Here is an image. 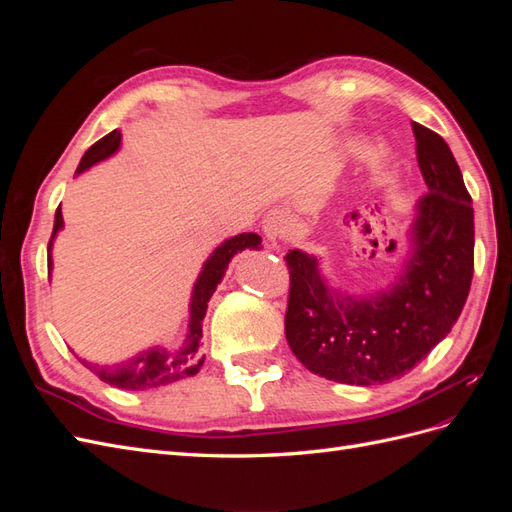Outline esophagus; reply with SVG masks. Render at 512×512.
Returning <instances> with one entry per match:
<instances>
[{
    "instance_id": "34e87169",
    "label": "esophagus",
    "mask_w": 512,
    "mask_h": 512,
    "mask_svg": "<svg viewBox=\"0 0 512 512\" xmlns=\"http://www.w3.org/2000/svg\"><path fill=\"white\" fill-rule=\"evenodd\" d=\"M286 230H288V220H286L284 211H280V209L269 211L265 215V220H262V232H265L267 241H271V243L280 241L286 235Z\"/></svg>"
}]
</instances>
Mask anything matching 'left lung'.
<instances>
[{
  "instance_id": "1",
  "label": "left lung",
  "mask_w": 512,
  "mask_h": 512,
  "mask_svg": "<svg viewBox=\"0 0 512 512\" xmlns=\"http://www.w3.org/2000/svg\"><path fill=\"white\" fill-rule=\"evenodd\" d=\"M427 190L408 232L399 280L369 297H348L322 282L318 262L299 250L290 271L286 339L294 356L327 380L371 386L399 380L451 333L474 273V209L444 138L412 123Z\"/></svg>"
}]
</instances>
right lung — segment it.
Here are the masks:
<instances>
[{
  "label": "right lung",
  "mask_w": 512,
  "mask_h": 512,
  "mask_svg": "<svg viewBox=\"0 0 512 512\" xmlns=\"http://www.w3.org/2000/svg\"><path fill=\"white\" fill-rule=\"evenodd\" d=\"M119 143H121V134L117 130L100 138L98 143H94L85 151V156L79 168H76V173H83V170L89 168L91 164L111 156V153L117 151ZM61 226H64V218H61V205H59L55 211V224H53L51 241H49V250ZM260 243L262 239L256 235V232H241V235L224 241L218 250L209 256L192 292L190 333L185 337V344L177 352H166L164 348H151L147 352L138 354L136 359L121 365L100 367L85 361L83 365H87L91 371H96L98 378L104 380L106 384L117 386V389H128V391L156 389V386L194 376L205 361V356H198V342L200 337H203V318L207 314V303L211 299V294L215 292V288H218L220 280L224 277L230 258L243 250H250V247H258ZM51 265L53 262L49 260V269Z\"/></svg>",
  "instance_id": "obj_1"
}]
</instances>
